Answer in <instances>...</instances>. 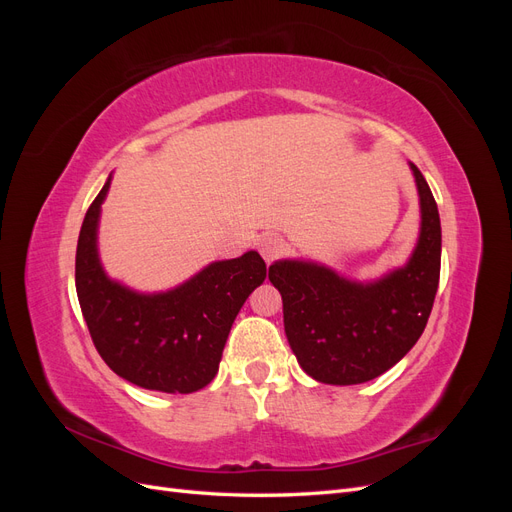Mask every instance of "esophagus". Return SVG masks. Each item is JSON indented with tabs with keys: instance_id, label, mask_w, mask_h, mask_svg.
Masks as SVG:
<instances>
[{
	"instance_id": "obj_1",
	"label": "esophagus",
	"mask_w": 512,
	"mask_h": 512,
	"mask_svg": "<svg viewBox=\"0 0 512 512\" xmlns=\"http://www.w3.org/2000/svg\"><path fill=\"white\" fill-rule=\"evenodd\" d=\"M258 252L262 254L267 262H273L275 258H280L284 252V239L277 235H265L258 241Z\"/></svg>"
}]
</instances>
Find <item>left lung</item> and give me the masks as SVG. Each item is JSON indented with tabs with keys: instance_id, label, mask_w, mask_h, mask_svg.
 <instances>
[{
	"instance_id": "1",
	"label": "left lung",
	"mask_w": 512,
	"mask_h": 512,
	"mask_svg": "<svg viewBox=\"0 0 512 512\" xmlns=\"http://www.w3.org/2000/svg\"><path fill=\"white\" fill-rule=\"evenodd\" d=\"M421 232L410 260L376 282H352L305 260H277L269 280L284 303L288 344L307 376L361 384L391 369L423 335L440 282L442 228L425 177L410 164Z\"/></svg>"
}]
</instances>
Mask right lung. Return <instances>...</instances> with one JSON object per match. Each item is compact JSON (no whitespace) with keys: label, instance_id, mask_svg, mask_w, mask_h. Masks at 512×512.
<instances>
[{"label":"right lung","instance_id":"add662e5","mask_svg":"<svg viewBox=\"0 0 512 512\" xmlns=\"http://www.w3.org/2000/svg\"><path fill=\"white\" fill-rule=\"evenodd\" d=\"M111 177L87 209L76 245V294L94 346L117 376L160 393L207 386L245 299L267 277L258 252L211 262L181 286L143 294L111 280L98 256L100 209Z\"/></svg>","mask_w":512,"mask_h":512}]
</instances>
